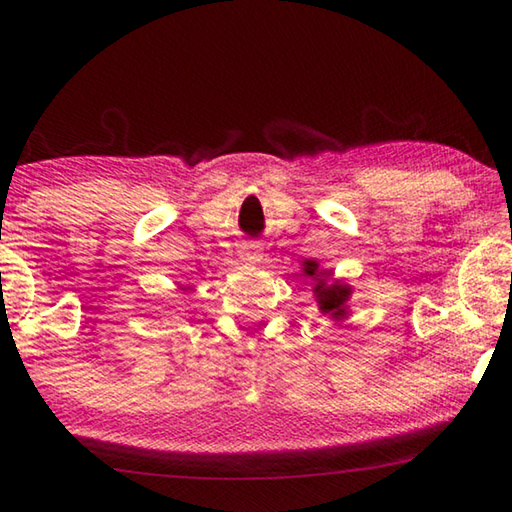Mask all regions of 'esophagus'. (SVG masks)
Returning a JSON list of instances; mask_svg holds the SVG:
<instances>
[{"instance_id": "obj_1", "label": "esophagus", "mask_w": 512, "mask_h": 512, "mask_svg": "<svg viewBox=\"0 0 512 512\" xmlns=\"http://www.w3.org/2000/svg\"><path fill=\"white\" fill-rule=\"evenodd\" d=\"M239 259L244 264H255L259 262V246L253 241H246V244L239 246Z\"/></svg>"}]
</instances>
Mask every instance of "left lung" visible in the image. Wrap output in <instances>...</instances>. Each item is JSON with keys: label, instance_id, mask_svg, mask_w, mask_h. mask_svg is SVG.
<instances>
[{"label": "left lung", "instance_id": "obj_1", "mask_svg": "<svg viewBox=\"0 0 512 512\" xmlns=\"http://www.w3.org/2000/svg\"><path fill=\"white\" fill-rule=\"evenodd\" d=\"M302 275L311 280L314 298L318 302L320 314L329 316L332 320H345L348 314V300L352 296V287L343 280H334L332 268H323L314 259H305L302 264Z\"/></svg>", "mask_w": 512, "mask_h": 512}]
</instances>
